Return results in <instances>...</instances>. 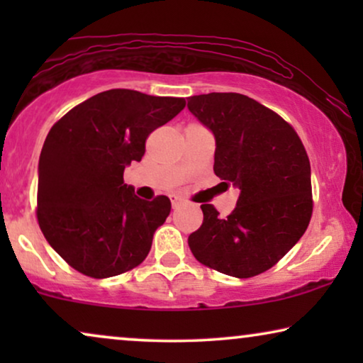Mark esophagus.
<instances>
[{
	"instance_id": "34e87169",
	"label": "esophagus",
	"mask_w": 363,
	"mask_h": 363,
	"mask_svg": "<svg viewBox=\"0 0 363 363\" xmlns=\"http://www.w3.org/2000/svg\"><path fill=\"white\" fill-rule=\"evenodd\" d=\"M170 201H172L173 210H177V208L182 205V200H180V198H178V196H175V195H172V196H170Z\"/></svg>"
}]
</instances>
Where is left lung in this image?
<instances>
[{
	"label": "left lung",
	"mask_w": 363,
	"mask_h": 363,
	"mask_svg": "<svg viewBox=\"0 0 363 363\" xmlns=\"http://www.w3.org/2000/svg\"><path fill=\"white\" fill-rule=\"evenodd\" d=\"M188 111L213 133L215 175L240 190L221 218L201 205L203 225L188 246L201 264L252 277L276 264L309 226L311 163L294 128L255 99L211 92L188 99Z\"/></svg>",
	"instance_id": "1"
}]
</instances>
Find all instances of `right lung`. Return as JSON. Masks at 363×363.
Segmentation results:
<instances>
[{
  "mask_svg": "<svg viewBox=\"0 0 363 363\" xmlns=\"http://www.w3.org/2000/svg\"><path fill=\"white\" fill-rule=\"evenodd\" d=\"M185 104L112 89L79 104L49 130L38 165V221L74 269L104 279L145 259L172 203L138 198L123 183V170L142 160L147 137Z\"/></svg>",
  "mask_w": 363,
  "mask_h": 363,
  "instance_id": "add662e5",
  "label": "right lung"
}]
</instances>
